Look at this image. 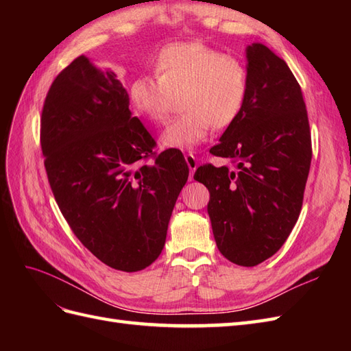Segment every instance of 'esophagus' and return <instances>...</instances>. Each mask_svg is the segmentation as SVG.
Here are the masks:
<instances>
[{
    "label": "esophagus",
    "instance_id": "34e87169",
    "mask_svg": "<svg viewBox=\"0 0 351 351\" xmlns=\"http://www.w3.org/2000/svg\"><path fill=\"white\" fill-rule=\"evenodd\" d=\"M186 162H187V165H189V169H190V180L193 178V174H195V171H196V167H197V159L192 155V154H187L186 156Z\"/></svg>",
    "mask_w": 351,
    "mask_h": 351
}]
</instances>
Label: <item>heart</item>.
<instances>
[{"instance_id":"b5f03b06","label":"heart","mask_w":351,"mask_h":351,"mask_svg":"<svg viewBox=\"0 0 351 351\" xmlns=\"http://www.w3.org/2000/svg\"><path fill=\"white\" fill-rule=\"evenodd\" d=\"M155 74H141L130 83V101L151 123H162L173 97L184 111L169 121L161 143L193 149L210 130L234 121L247 97V71L239 60L200 42H178L159 51Z\"/></svg>"}]
</instances>
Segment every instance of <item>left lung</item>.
Returning <instances> with one entry per match:
<instances>
[{
	"label": "left lung",
	"instance_id": "obj_1",
	"mask_svg": "<svg viewBox=\"0 0 351 351\" xmlns=\"http://www.w3.org/2000/svg\"><path fill=\"white\" fill-rule=\"evenodd\" d=\"M247 97L237 119L210 147L234 167H199L219 252L256 267L277 253L300 215L312 161L302 89L287 62L259 42L246 47Z\"/></svg>",
	"mask_w": 351,
	"mask_h": 351
}]
</instances>
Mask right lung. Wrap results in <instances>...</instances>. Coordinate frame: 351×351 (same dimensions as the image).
Instances as JSON below:
<instances>
[{
    "label": "right lung",
    "mask_w": 351,
    "mask_h": 351,
    "mask_svg": "<svg viewBox=\"0 0 351 351\" xmlns=\"http://www.w3.org/2000/svg\"><path fill=\"white\" fill-rule=\"evenodd\" d=\"M129 105L117 74L80 56L48 90L40 146L76 237L108 267L136 272L161 254L189 167L178 149L152 152L155 141Z\"/></svg>",
    "instance_id": "obj_1"
}]
</instances>
